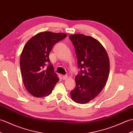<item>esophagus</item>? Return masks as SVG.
<instances>
[{
  "mask_svg": "<svg viewBox=\"0 0 133 133\" xmlns=\"http://www.w3.org/2000/svg\"><path fill=\"white\" fill-rule=\"evenodd\" d=\"M67 78H68V76H67V75H63V76H62V79H63V80L66 79Z\"/></svg>",
  "mask_w": 133,
  "mask_h": 133,
  "instance_id": "34e87169",
  "label": "esophagus"
}]
</instances>
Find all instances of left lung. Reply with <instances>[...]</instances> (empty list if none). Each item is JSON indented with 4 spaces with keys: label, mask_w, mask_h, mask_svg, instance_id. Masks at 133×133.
I'll use <instances>...</instances> for the list:
<instances>
[{
    "label": "left lung",
    "mask_w": 133,
    "mask_h": 133,
    "mask_svg": "<svg viewBox=\"0 0 133 133\" xmlns=\"http://www.w3.org/2000/svg\"><path fill=\"white\" fill-rule=\"evenodd\" d=\"M69 38L80 69L71 96L76 103L85 104L96 97L106 84L109 74L108 55L100 42L91 36L76 34L70 35Z\"/></svg>",
    "instance_id": "left-lung-1"
}]
</instances>
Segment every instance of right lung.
I'll return each instance as SVG.
<instances>
[{
  "mask_svg": "<svg viewBox=\"0 0 133 133\" xmlns=\"http://www.w3.org/2000/svg\"><path fill=\"white\" fill-rule=\"evenodd\" d=\"M66 36L62 33L41 32L24 46L20 61L21 72L25 87L33 96H48L59 81L49 55L54 45Z\"/></svg>",
  "mask_w": 133,
  "mask_h": 133,
  "instance_id": "1",
  "label": "right lung"
}]
</instances>
